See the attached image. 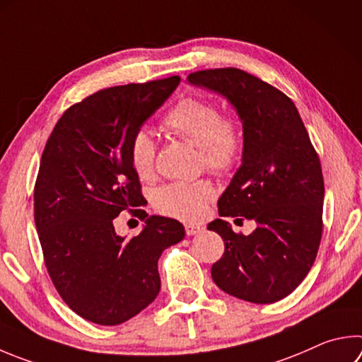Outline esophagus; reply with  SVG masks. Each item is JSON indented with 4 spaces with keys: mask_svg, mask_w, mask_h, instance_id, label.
<instances>
[{
    "mask_svg": "<svg viewBox=\"0 0 362 362\" xmlns=\"http://www.w3.org/2000/svg\"><path fill=\"white\" fill-rule=\"evenodd\" d=\"M185 233L187 235H196L202 233V226L194 225V223H188V225H185Z\"/></svg>",
    "mask_w": 362,
    "mask_h": 362,
    "instance_id": "obj_1",
    "label": "esophagus"
}]
</instances>
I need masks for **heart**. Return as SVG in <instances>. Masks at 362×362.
<instances>
[{"label":"heart","instance_id":"obj_1","mask_svg":"<svg viewBox=\"0 0 362 362\" xmlns=\"http://www.w3.org/2000/svg\"><path fill=\"white\" fill-rule=\"evenodd\" d=\"M163 128L199 147L204 168L214 173H226L238 163L242 152V129L234 117L221 115L215 104L185 98L163 118ZM156 144L147 129H139L131 137L129 161L141 179L155 174ZM214 188L206 180L174 182L158 188L153 194L155 207L161 214L182 220H198Z\"/></svg>","mask_w":362,"mask_h":362}]
</instances>
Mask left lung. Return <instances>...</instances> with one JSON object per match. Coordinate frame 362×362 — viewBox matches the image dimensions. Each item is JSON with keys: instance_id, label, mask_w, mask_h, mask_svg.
Returning a JSON list of instances; mask_svg holds the SVG:
<instances>
[{"instance_id": "1", "label": "left lung", "mask_w": 362, "mask_h": 362, "mask_svg": "<svg viewBox=\"0 0 362 362\" xmlns=\"http://www.w3.org/2000/svg\"><path fill=\"white\" fill-rule=\"evenodd\" d=\"M188 82L226 98L244 131L242 164L218 199L221 218L207 226L225 242L212 279L234 298L272 304L299 286L317 258L325 199L320 158L294 103L272 85L238 68L198 71ZM225 216L255 219V231L235 235Z\"/></svg>"}]
</instances>
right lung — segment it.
Segmentation results:
<instances>
[{"instance_id":"1","label":"right lung","mask_w":362,"mask_h":362,"mask_svg":"<svg viewBox=\"0 0 362 362\" xmlns=\"http://www.w3.org/2000/svg\"><path fill=\"white\" fill-rule=\"evenodd\" d=\"M179 83L173 76L96 91L62 115L45 144L35 185L45 267L71 310L91 323L120 325L152 304L160 256L185 238L182 223L141 207L147 201L129 161L131 137ZM127 208L144 221L133 240L113 228Z\"/></svg>"}]
</instances>
